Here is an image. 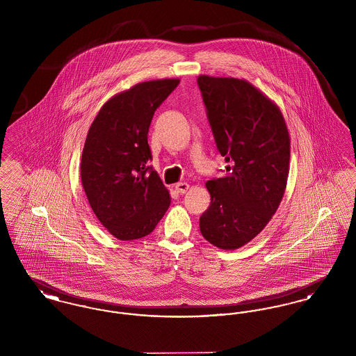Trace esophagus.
I'll list each match as a JSON object with an SVG mask.
<instances>
[{
    "label": "esophagus",
    "mask_w": 356,
    "mask_h": 356,
    "mask_svg": "<svg viewBox=\"0 0 356 356\" xmlns=\"http://www.w3.org/2000/svg\"><path fill=\"white\" fill-rule=\"evenodd\" d=\"M188 188H189V184H186V183H177L176 186H175V189H176V192L177 193H186V191H188Z\"/></svg>",
    "instance_id": "1"
}]
</instances>
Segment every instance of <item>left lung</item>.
<instances>
[{"instance_id": "obj_1", "label": "left lung", "mask_w": 356, "mask_h": 356, "mask_svg": "<svg viewBox=\"0 0 356 356\" xmlns=\"http://www.w3.org/2000/svg\"><path fill=\"white\" fill-rule=\"evenodd\" d=\"M225 175L207 181L200 218L205 240L236 250L257 236L279 208L289 172V134L279 106L247 80L197 79Z\"/></svg>"}]
</instances>
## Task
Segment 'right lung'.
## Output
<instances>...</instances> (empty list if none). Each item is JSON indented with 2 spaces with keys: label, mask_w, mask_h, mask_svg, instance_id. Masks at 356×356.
<instances>
[{
  "label": "right lung",
  "mask_w": 356,
  "mask_h": 356,
  "mask_svg": "<svg viewBox=\"0 0 356 356\" xmlns=\"http://www.w3.org/2000/svg\"><path fill=\"white\" fill-rule=\"evenodd\" d=\"M179 83L144 81L115 95L88 131L81 183L96 218L119 240L149 235L170 207L168 189L148 165V131L154 111Z\"/></svg>",
  "instance_id": "right-lung-1"
}]
</instances>
